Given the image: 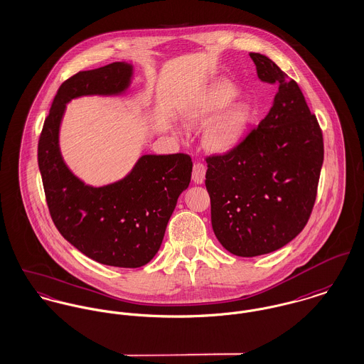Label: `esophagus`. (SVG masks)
Here are the masks:
<instances>
[{"instance_id":"34e87169","label":"esophagus","mask_w":364,"mask_h":364,"mask_svg":"<svg viewBox=\"0 0 364 364\" xmlns=\"http://www.w3.org/2000/svg\"><path fill=\"white\" fill-rule=\"evenodd\" d=\"M192 179L198 185H201L204 182V179H205V166L203 163H195L193 172H192Z\"/></svg>"}]
</instances>
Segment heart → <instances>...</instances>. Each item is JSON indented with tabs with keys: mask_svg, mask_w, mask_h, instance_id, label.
Returning <instances> with one entry per match:
<instances>
[{
	"mask_svg": "<svg viewBox=\"0 0 364 364\" xmlns=\"http://www.w3.org/2000/svg\"><path fill=\"white\" fill-rule=\"evenodd\" d=\"M237 96V89L228 82L210 87L198 102L185 112L189 124H204L221 112ZM252 118L247 102L239 101L214 119L204 133V146L214 153H227L243 137Z\"/></svg>",
	"mask_w": 364,
	"mask_h": 364,
	"instance_id": "b5f03b06",
	"label": "heart"
}]
</instances>
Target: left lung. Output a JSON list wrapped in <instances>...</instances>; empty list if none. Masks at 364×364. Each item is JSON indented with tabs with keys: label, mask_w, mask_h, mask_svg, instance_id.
<instances>
[{
	"label": "left lung",
	"mask_w": 364,
	"mask_h": 364,
	"mask_svg": "<svg viewBox=\"0 0 364 364\" xmlns=\"http://www.w3.org/2000/svg\"><path fill=\"white\" fill-rule=\"evenodd\" d=\"M257 76L278 92L264 119L231 151L207 157L211 225L235 256L275 252L311 214L324 160L323 133L298 83L268 57L250 53Z\"/></svg>",
	"instance_id": "obj_1"
}]
</instances>
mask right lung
Returning <instances> with one entry per match:
<instances>
[{"instance_id": "obj_1", "label": "right lung", "mask_w": 364, "mask_h": 364, "mask_svg": "<svg viewBox=\"0 0 364 364\" xmlns=\"http://www.w3.org/2000/svg\"><path fill=\"white\" fill-rule=\"evenodd\" d=\"M133 66L112 63L82 70L65 80L51 104L38 140V168L51 218L79 252L101 264L137 268L159 252L179 195L188 189V154H144L122 179L90 186L68 166L60 150V127L70 100L121 96L132 82Z\"/></svg>"}]
</instances>
